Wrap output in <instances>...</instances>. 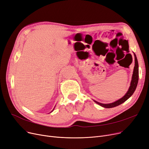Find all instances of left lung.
Wrapping results in <instances>:
<instances>
[{
  "label": "left lung",
  "mask_w": 149,
  "mask_h": 149,
  "mask_svg": "<svg viewBox=\"0 0 149 149\" xmlns=\"http://www.w3.org/2000/svg\"><path fill=\"white\" fill-rule=\"evenodd\" d=\"M133 54H134V67L133 68V72L132 80H131V82H130V86L129 87L128 91H127V93H125V95L123 97H122L121 99H119V100H118L115 102H113L110 103V104H102V103L97 102L95 100H93L95 102H96L98 105H100L102 107L110 109V108L116 107V106H118L120 104H123L125 101L128 100V99L130 96H132V95L133 94L134 91H135V90H136V88L137 85H138V79H139V69H138L139 66H138V59H137L136 54L134 53H133Z\"/></svg>",
  "instance_id": "obj_1"
}]
</instances>
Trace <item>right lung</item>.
Returning <instances> with one entry per match:
<instances>
[{
	"label": "right lung",
	"mask_w": 149,
	"mask_h": 149,
	"mask_svg": "<svg viewBox=\"0 0 149 149\" xmlns=\"http://www.w3.org/2000/svg\"><path fill=\"white\" fill-rule=\"evenodd\" d=\"M54 109H53V110H52V111H51V112H52V111H53V110H54ZM51 112H50V113H51Z\"/></svg>",
	"instance_id": "right-lung-1"
}]
</instances>
